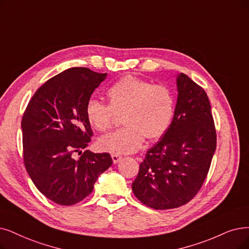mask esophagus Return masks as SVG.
Returning a JSON list of instances; mask_svg holds the SVG:
<instances>
[{
	"mask_svg": "<svg viewBox=\"0 0 249 249\" xmlns=\"http://www.w3.org/2000/svg\"><path fill=\"white\" fill-rule=\"evenodd\" d=\"M111 157H112L113 163H117V162L122 159V156H121V155H117V154H112Z\"/></svg>",
	"mask_w": 249,
	"mask_h": 249,
	"instance_id": "obj_1",
	"label": "esophagus"
}]
</instances>
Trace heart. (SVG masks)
<instances>
[{
  "mask_svg": "<svg viewBox=\"0 0 249 249\" xmlns=\"http://www.w3.org/2000/svg\"><path fill=\"white\" fill-rule=\"evenodd\" d=\"M108 105L91 99L86 106L88 122L98 132L111 130L115 114L124 125L98 142L99 148L113 154L136 152L145 140L162 137L175 113V98L165 86L153 85L133 75L118 79L106 92Z\"/></svg>",
  "mask_w": 249,
  "mask_h": 249,
  "instance_id": "b5f03b06",
  "label": "heart"
}]
</instances>
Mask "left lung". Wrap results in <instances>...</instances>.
<instances>
[{
  "label": "left lung",
  "mask_w": 249,
  "mask_h": 249,
  "mask_svg": "<svg viewBox=\"0 0 249 249\" xmlns=\"http://www.w3.org/2000/svg\"><path fill=\"white\" fill-rule=\"evenodd\" d=\"M177 89L173 122L147 151L132 185L138 199L154 210L177 208L192 199L210 171L216 147L205 91L184 73L177 76Z\"/></svg>",
  "instance_id": "8db88e82"
}]
</instances>
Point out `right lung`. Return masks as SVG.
Listing matches in <instances>:
<instances>
[{
    "instance_id": "obj_1",
    "label": "right lung",
    "mask_w": 249,
    "mask_h": 249,
    "mask_svg": "<svg viewBox=\"0 0 249 249\" xmlns=\"http://www.w3.org/2000/svg\"><path fill=\"white\" fill-rule=\"evenodd\" d=\"M107 73L86 67L66 69L39 87L21 122L23 159L32 181L48 199L73 205L90 195L112 164L109 153L86 150L93 136L86 106Z\"/></svg>"
}]
</instances>
